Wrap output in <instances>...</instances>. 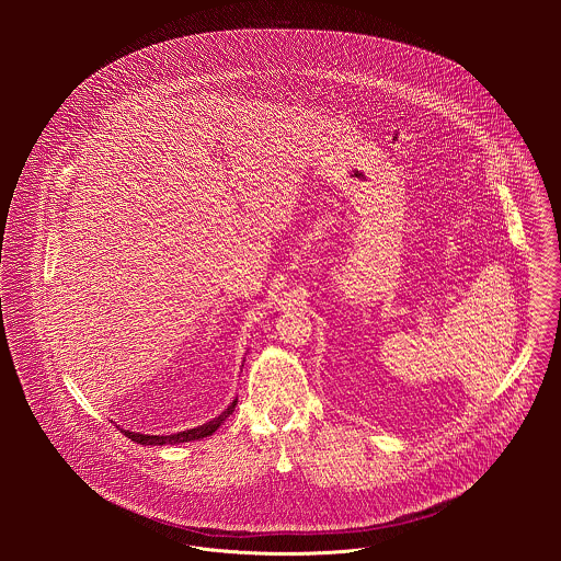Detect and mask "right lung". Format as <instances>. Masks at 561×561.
Listing matches in <instances>:
<instances>
[{
    "mask_svg": "<svg viewBox=\"0 0 561 561\" xmlns=\"http://www.w3.org/2000/svg\"><path fill=\"white\" fill-rule=\"evenodd\" d=\"M238 405V400H233V403L229 408H225L216 419L198 425V427H192V430H185V432H176V434H168V436H160V434H140V432H129V430H121L125 432L127 438H131L134 443L138 445H179V443H190V440H201V438H207L211 436L225 421L229 414H233Z\"/></svg>",
    "mask_w": 561,
    "mask_h": 561,
    "instance_id": "add662e5",
    "label": "right lung"
}]
</instances>
